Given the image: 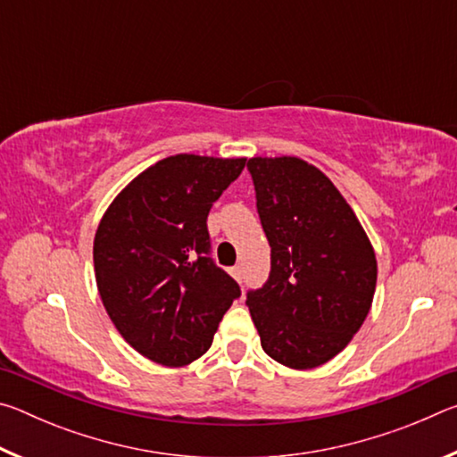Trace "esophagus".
<instances>
[{"label":"esophagus","instance_id":"34e87169","mask_svg":"<svg viewBox=\"0 0 457 457\" xmlns=\"http://www.w3.org/2000/svg\"><path fill=\"white\" fill-rule=\"evenodd\" d=\"M229 274L234 276L237 282H242V268H239V266H234V268H231V270H229Z\"/></svg>","mask_w":457,"mask_h":457}]
</instances>
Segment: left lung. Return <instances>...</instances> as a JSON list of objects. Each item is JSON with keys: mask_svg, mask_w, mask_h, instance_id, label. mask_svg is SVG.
I'll return each mask as SVG.
<instances>
[{"mask_svg": "<svg viewBox=\"0 0 457 457\" xmlns=\"http://www.w3.org/2000/svg\"><path fill=\"white\" fill-rule=\"evenodd\" d=\"M270 278L245 304L262 349L288 369L320 367L351 343L377 286L373 244L327 175L298 157L247 161Z\"/></svg>", "mask_w": 457, "mask_h": 457, "instance_id": "8db88e82", "label": "left lung"}]
</instances>
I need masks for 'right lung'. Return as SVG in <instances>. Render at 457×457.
I'll return each instance as SVG.
<instances>
[{"label": "right lung", "instance_id": "add662e5", "mask_svg": "<svg viewBox=\"0 0 457 457\" xmlns=\"http://www.w3.org/2000/svg\"><path fill=\"white\" fill-rule=\"evenodd\" d=\"M245 157L173 154L108 205L95 236L100 300L120 337L163 367L205 354L239 286L210 260L207 213Z\"/></svg>", "mask_w": 457, "mask_h": 457}]
</instances>
